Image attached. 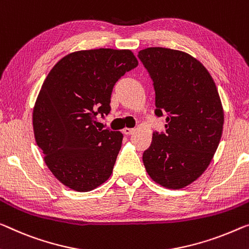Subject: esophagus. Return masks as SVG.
I'll list each match as a JSON object with an SVG mask.
<instances>
[{
	"label": "esophagus",
	"instance_id": "34e87169",
	"mask_svg": "<svg viewBox=\"0 0 249 249\" xmlns=\"http://www.w3.org/2000/svg\"><path fill=\"white\" fill-rule=\"evenodd\" d=\"M133 131H135V129H132V128H124V130H122V132H124V135H127V136L132 135Z\"/></svg>",
	"mask_w": 249,
	"mask_h": 249
}]
</instances>
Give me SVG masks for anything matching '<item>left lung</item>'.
Wrapping results in <instances>:
<instances>
[{"label": "left lung", "mask_w": 249, "mask_h": 249, "mask_svg": "<svg viewBox=\"0 0 249 249\" xmlns=\"http://www.w3.org/2000/svg\"><path fill=\"white\" fill-rule=\"evenodd\" d=\"M138 58L152 80L155 114L167 121L166 132L152 135L143 164L159 185L180 189L204 173L219 144L224 125L219 94L206 68L185 52L148 48Z\"/></svg>", "instance_id": "8db88e82"}]
</instances>
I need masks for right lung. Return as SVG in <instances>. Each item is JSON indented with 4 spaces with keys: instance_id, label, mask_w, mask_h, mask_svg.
Segmentation results:
<instances>
[{
    "instance_id": "add662e5",
    "label": "right lung",
    "mask_w": 249,
    "mask_h": 249,
    "mask_svg": "<svg viewBox=\"0 0 249 249\" xmlns=\"http://www.w3.org/2000/svg\"><path fill=\"white\" fill-rule=\"evenodd\" d=\"M137 66L129 50H85L61 59L44 80L34 136L49 169L69 188L90 191L111 176L124 136L95 128V117L110 112L114 85Z\"/></svg>"
}]
</instances>
